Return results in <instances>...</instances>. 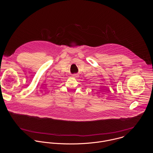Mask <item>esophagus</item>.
Instances as JSON below:
<instances>
[{
    "label": "esophagus",
    "mask_w": 153,
    "mask_h": 153,
    "mask_svg": "<svg viewBox=\"0 0 153 153\" xmlns=\"http://www.w3.org/2000/svg\"><path fill=\"white\" fill-rule=\"evenodd\" d=\"M72 76H73V77L76 78V77H78V75H77V74H73V75H72Z\"/></svg>",
    "instance_id": "1"
}]
</instances>
